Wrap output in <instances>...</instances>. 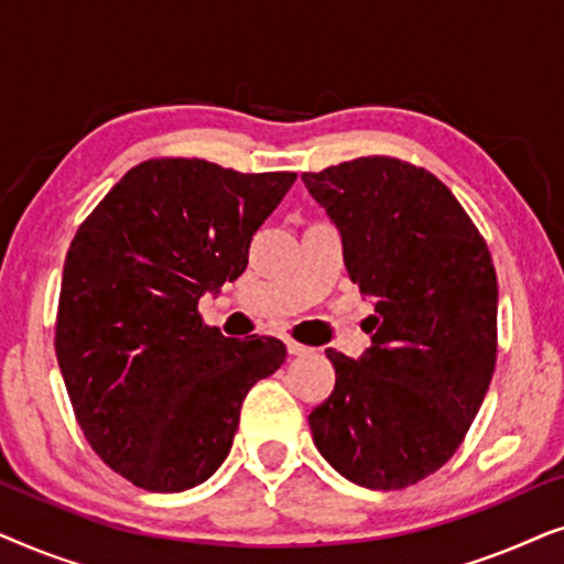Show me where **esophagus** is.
<instances>
[{"instance_id":"1","label":"esophagus","mask_w":564,"mask_h":564,"mask_svg":"<svg viewBox=\"0 0 564 564\" xmlns=\"http://www.w3.org/2000/svg\"><path fill=\"white\" fill-rule=\"evenodd\" d=\"M284 346H288V354H290V357H305V354H311V351H313V349H307V346H303V344L292 341V338H288V341H284Z\"/></svg>"}]
</instances>
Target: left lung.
Returning a JSON list of instances; mask_svg holds the SVG:
<instances>
[{"instance_id": "left-lung-1", "label": "left lung", "mask_w": 564, "mask_h": 564, "mask_svg": "<svg viewBox=\"0 0 564 564\" xmlns=\"http://www.w3.org/2000/svg\"><path fill=\"white\" fill-rule=\"evenodd\" d=\"M369 297L372 344L328 349L336 388L307 415L336 473L400 490L457 452L496 369L498 282L488 246L446 184L405 161L367 156L303 174Z\"/></svg>"}]
</instances>
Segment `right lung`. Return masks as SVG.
Here are the masks:
<instances>
[{
    "label": "right lung",
    "instance_id": "1",
    "mask_svg": "<svg viewBox=\"0 0 564 564\" xmlns=\"http://www.w3.org/2000/svg\"><path fill=\"white\" fill-rule=\"evenodd\" d=\"M297 174L199 159L130 169L76 230L56 357L99 459L138 488L182 492L228 457L241 403L282 367V341L203 326L199 297L249 264V243Z\"/></svg>",
    "mask_w": 564,
    "mask_h": 564
}]
</instances>
